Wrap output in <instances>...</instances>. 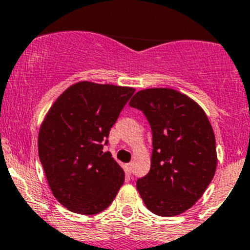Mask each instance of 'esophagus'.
Segmentation results:
<instances>
[{
	"label": "esophagus",
	"mask_w": 250,
	"mask_h": 250,
	"mask_svg": "<svg viewBox=\"0 0 250 250\" xmlns=\"http://www.w3.org/2000/svg\"><path fill=\"white\" fill-rule=\"evenodd\" d=\"M132 167H133V164H132V163H128V164H125V174H127V175H130V174H132Z\"/></svg>",
	"instance_id": "esophagus-1"
}]
</instances>
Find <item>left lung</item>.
Segmentation results:
<instances>
[{
    "label": "left lung",
    "mask_w": 250,
    "mask_h": 250,
    "mask_svg": "<svg viewBox=\"0 0 250 250\" xmlns=\"http://www.w3.org/2000/svg\"><path fill=\"white\" fill-rule=\"evenodd\" d=\"M129 106L143 111L153 132L150 170L137 190L149 211L178 216L201 199L216 172L211 123L197 102L174 88L141 90Z\"/></svg>",
    "instance_id": "8db88e82"
}]
</instances>
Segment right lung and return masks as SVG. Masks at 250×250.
Returning a JSON list of instances; mask_svg holds the SVG:
<instances>
[{
	"mask_svg": "<svg viewBox=\"0 0 250 250\" xmlns=\"http://www.w3.org/2000/svg\"><path fill=\"white\" fill-rule=\"evenodd\" d=\"M134 88L80 81L51 104L38 134L39 159L55 199L69 211L106 209L125 183V171L104 151L107 137Z\"/></svg>",
	"mask_w": 250,
	"mask_h": 250,
	"instance_id": "right-lung-1",
	"label": "right lung"
}]
</instances>
